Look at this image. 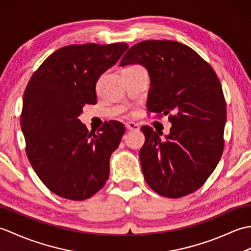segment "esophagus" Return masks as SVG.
<instances>
[{"label": "esophagus", "instance_id": "esophagus-1", "mask_svg": "<svg viewBox=\"0 0 251 251\" xmlns=\"http://www.w3.org/2000/svg\"><path fill=\"white\" fill-rule=\"evenodd\" d=\"M125 127L128 130H139V125L135 122H127L125 123Z\"/></svg>", "mask_w": 251, "mask_h": 251}]
</instances>
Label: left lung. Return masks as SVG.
<instances>
[{
	"mask_svg": "<svg viewBox=\"0 0 251 251\" xmlns=\"http://www.w3.org/2000/svg\"><path fill=\"white\" fill-rule=\"evenodd\" d=\"M143 66L150 76L147 108L169 115V135L142 126L139 152L146 182L159 195L178 199L193 193L209 178L223 152L226 104L212 68L189 46L175 41H143L121 60V67Z\"/></svg>",
	"mask_w": 251,
	"mask_h": 251,
	"instance_id": "8db88e82",
	"label": "left lung"
}]
</instances>
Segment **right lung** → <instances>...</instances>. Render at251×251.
Returning a JSON list of instances; mask_svg holds the SVG:
<instances>
[{
    "label": "right lung",
    "mask_w": 251,
    "mask_h": 251,
    "mask_svg": "<svg viewBox=\"0 0 251 251\" xmlns=\"http://www.w3.org/2000/svg\"><path fill=\"white\" fill-rule=\"evenodd\" d=\"M126 43L69 45L46 58L26 85L21 129L32 168L52 193L67 200L89 199L110 174V157L125 127L105 122L88 131L78 116L97 102L96 84L119 61Z\"/></svg>",
    "instance_id": "1"
}]
</instances>
